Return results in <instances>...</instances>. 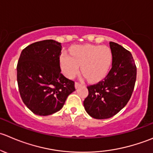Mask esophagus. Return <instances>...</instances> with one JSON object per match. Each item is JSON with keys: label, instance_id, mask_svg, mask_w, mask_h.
Segmentation results:
<instances>
[{"label": "esophagus", "instance_id": "34e87169", "mask_svg": "<svg viewBox=\"0 0 153 153\" xmlns=\"http://www.w3.org/2000/svg\"><path fill=\"white\" fill-rule=\"evenodd\" d=\"M82 84H80V83H79V82H75V88H79L80 86H82Z\"/></svg>", "mask_w": 153, "mask_h": 153}]
</instances>
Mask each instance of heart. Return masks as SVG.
I'll return each mask as SVG.
<instances>
[{"label":"heart","mask_w":153,"mask_h":153,"mask_svg":"<svg viewBox=\"0 0 153 153\" xmlns=\"http://www.w3.org/2000/svg\"><path fill=\"white\" fill-rule=\"evenodd\" d=\"M60 65L63 73L68 78H74L81 71L90 82H97L108 73L112 62V53L108 47L100 45H76L71 53H62Z\"/></svg>","instance_id":"obj_1"}]
</instances>
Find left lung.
Masks as SVG:
<instances>
[{
	"label": "left lung",
	"instance_id": "left-lung-1",
	"mask_svg": "<svg viewBox=\"0 0 153 153\" xmlns=\"http://www.w3.org/2000/svg\"><path fill=\"white\" fill-rule=\"evenodd\" d=\"M112 67L103 80L88 86L85 110L95 119L113 117L127 104L134 90L136 69L131 53L121 45L109 42Z\"/></svg>",
	"mask_w": 153,
	"mask_h": 153
}]
</instances>
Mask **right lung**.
I'll list each match as a JSON object with an SVG mask.
<instances>
[{"instance_id":"1","label":"right lung","mask_w":153,"mask_h":153,"mask_svg":"<svg viewBox=\"0 0 153 153\" xmlns=\"http://www.w3.org/2000/svg\"><path fill=\"white\" fill-rule=\"evenodd\" d=\"M61 43L54 40L35 42L22 51L17 65L21 97L34 114L51 115L59 111L74 82L61 74Z\"/></svg>"}]
</instances>
